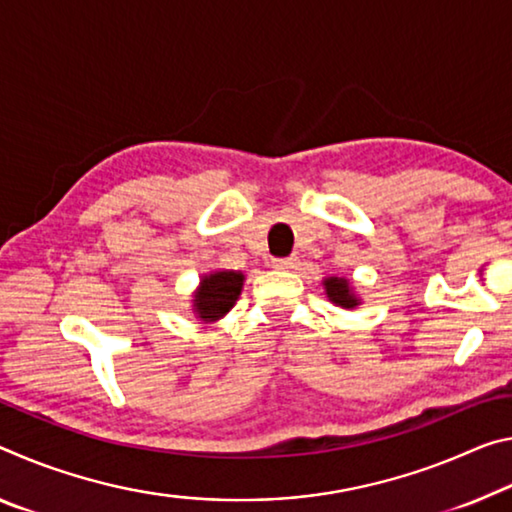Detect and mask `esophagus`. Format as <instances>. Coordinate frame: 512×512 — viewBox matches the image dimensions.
<instances>
[{
    "label": "esophagus",
    "instance_id": "34e87169",
    "mask_svg": "<svg viewBox=\"0 0 512 512\" xmlns=\"http://www.w3.org/2000/svg\"><path fill=\"white\" fill-rule=\"evenodd\" d=\"M271 264H273V269H278V271H291L298 266V259L296 257H275Z\"/></svg>",
    "mask_w": 512,
    "mask_h": 512
}]
</instances>
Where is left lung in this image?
I'll use <instances>...</instances> for the list:
<instances>
[{"mask_svg":"<svg viewBox=\"0 0 512 512\" xmlns=\"http://www.w3.org/2000/svg\"><path fill=\"white\" fill-rule=\"evenodd\" d=\"M321 285L326 289V296L332 305L344 307V310H355L362 303V298L355 294L351 280L339 278V275H328V278H323Z\"/></svg>","mask_w":512,"mask_h":512,"instance_id":"obj_1","label":"left lung"}]
</instances>
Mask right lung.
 I'll list each match as a JSON object with an SVG mask.
<instances>
[{"label": "right lung", "mask_w": 512, "mask_h": 512, "mask_svg": "<svg viewBox=\"0 0 512 512\" xmlns=\"http://www.w3.org/2000/svg\"><path fill=\"white\" fill-rule=\"evenodd\" d=\"M243 280H246V275L241 271L216 269L202 273L198 287L191 296V310L196 314V319L202 323L221 321L237 305Z\"/></svg>", "instance_id": "1"}]
</instances>
